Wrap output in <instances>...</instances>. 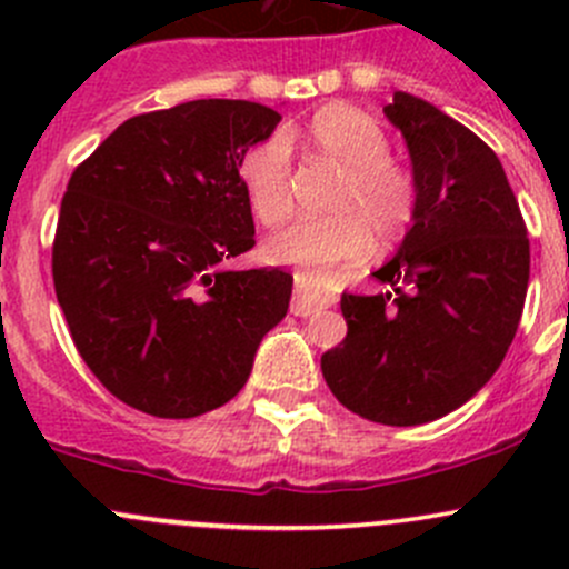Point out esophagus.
I'll return each mask as SVG.
<instances>
[{"label":"esophagus","instance_id":"34e87169","mask_svg":"<svg viewBox=\"0 0 569 569\" xmlns=\"http://www.w3.org/2000/svg\"><path fill=\"white\" fill-rule=\"evenodd\" d=\"M332 302L336 300H332L330 295H317L302 278L295 280V302H291V313H295V317H311V313L332 306Z\"/></svg>","mask_w":569,"mask_h":569}]
</instances>
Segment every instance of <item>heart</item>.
Wrapping results in <instances>:
<instances>
[{
    "instance_id": "1",
    "label": "heart",
    "mask_w": 569,
    "mask_h": 569,
    "mask_svg": "<svg viewBox=\"0 0 569 569\" xmlns=\"http://www.w3.org/2000/svg\"><path fill=\"white\" fill-rule=\"evenodd\" d=\"M313 157L341 170L332 198L336 217L286 228L263 244L269 261L289 263L311 286H321L341 263L363 261L375 248H393L410 233L418 211L416 176L391 157L380 120L352 104H327L306 131ZM239 181L261 226L278 228L295 214L291 148L286 134L263 137L239 162Z\"/></svg>"
}]
</instances>
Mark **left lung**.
<instances>
[{
	"label": "left lung",
	"mask_w": 569,
	"mask_h": 569,
	"mask_svg": "<svg viewBox=\"0 0 569 569\" xmlns=\"http://www.w3.org/2000/svg\"><path fill=\"white\" fill-rule=\"evenodd\" d=\"M388 120L405 134L418 211L375 278L380 295H341L347 338L321 375L347 410L416 427L465 405L501 366L529 289L518 198L485 140L410 93Z\"/></svg>",
	"instance_id": "1"
}]
</instances>
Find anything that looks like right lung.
Listing matches in <instances>:
<instances>
[{
  "mask_svg": "<svg viewBox=\"0 0 569 569\" xmlns=\"http://www.w3.org/2000/svg\"><path fill=\"white\" fill-rule=\"evenodd\" d=\"M278 120L256 101H187L129 118L73 170L51 248L57 302L123 405L157 418L222 407L289 311V272L220 269L256 244L239 162Z\"/></svg>",
  "mask_w": 569,
  "mask_h": 569,
  "instance_id": "right-lung-1",
  "label": "right lung"
}]
</instances>
